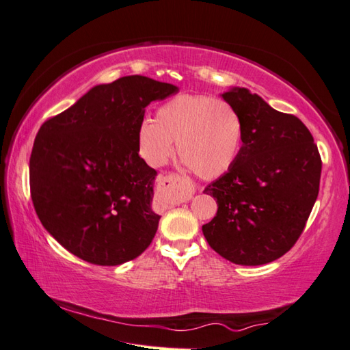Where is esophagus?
Instances as JSON below:
<instances>
[{"mask_svg":"<svg viewBox=\"0 0 350 350\" xmlns=\"http://www.w3.org/2000/svg\"><path fill=\"white\" fill-rule=\"evenodd\" d=\"M159 188L162 192H165V194L170 196L171 202L174 204L189 202L192 196L196 194L194 183L189 182L187 177H182L176 173L161 176Z\"/></svg>","mask_w":350,"mask_h":350,"instance_id":"1","label":"esophagus"}]
</instances>
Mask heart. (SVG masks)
<instances>
[{"label": "heart", "instance_id": "heart-1", "mask_svg": "<svg viewBox=\"0 0 350 350\" xmlns=\"http://www.w3.org/2000/svg\"><path fill=\"white\" fill-rule=\"evenodd\" d=\"M243 123L228 102L206 94H177L156 108L154 122L144 120L137 132L138 152L152 167L179 156L203 179L232 168L242 146Z\"/></svg>", "mask_w": 350, "mask_h": 350}]
</instances>
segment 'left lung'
<instances>
[{
	"label": "left lung",
	"instance_id": "left-lung-1",
	"mask_svg": "<svg viewBox=\"0 0 350 350\" xmlns=\"http://www.w3.org/2000/svg\"><path fill=\"white\" fill-rule=\"evenodd\" d=\"M222 98L242 118L243 144L232 168L204 189L218 212L203 234L228 262L265 265L284 256L306 228L321 185V153L296 116L247 88Z\"/></svg>",
	"mask_w": 350,
	"mask_h": 350
}]
</instances>
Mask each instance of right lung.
<instances>
[{"mask_svg":"<svg viewBox=\"0 0 350 350\" xmlns=\"http://www.w3.org/2000/svg\"><path fill=\"white\" fill-rule=\"evenodd\" d=\"M177 87L131 75L93 87L44 122L29 158V192L54 239L84 262L117 266L144 252L161 217L156 171L138 156L137 132L152 100Z\"/></svg>","mask_w":350,"mask_h":350,"instance_id":"1","label":"right lung"}]
</instances>
